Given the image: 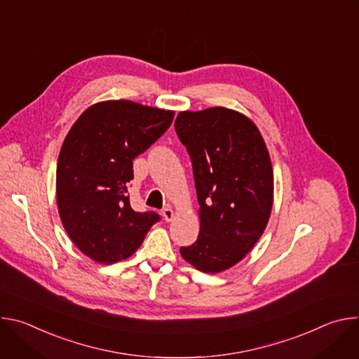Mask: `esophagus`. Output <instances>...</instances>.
<instances>
[{"label": "esophagus", "mask_w": 359, "mask_h": 359, "mask_svg": "<svg viewBox=\"0 0 359 359\" xmlns=\"http://www.w3.org/2000/svg\"><path fill=\"white\" fill-rule=\"evenodd\" d=\"M162 216L166 222H172L173 217H175V210L172 208H166V209L162 210Z\"/></svg>", "instance_id": "1"}]
</instances>
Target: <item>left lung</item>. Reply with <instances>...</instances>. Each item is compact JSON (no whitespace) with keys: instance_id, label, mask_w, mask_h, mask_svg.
<instances>
[{"instance_id":"1","label":"left lung","mask_w":359,"mask_h":359,"mask_svg":"<svg viewBox=\"0 0 359 359\" xmlns=\"http://www.w3.org/2000/svg\"><path fill=\"white\" fill-rule=\"evenodd\" d=\"M175 129L190 155L200 204L197 241L180 254L201 273H223L267 227L274 200L267 144L248 116L224 107L182 111Z\"/></svg>"}]
</instances>
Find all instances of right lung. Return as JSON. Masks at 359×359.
Segmentation results:
<instances>
[{"mask_svg":"<svg viewBox=\"0 0 359 359\" xmlns=\"http://www.w3.org/2000/svg\"><path fill=\"white\" fill-rule=\"evenodd\" d=\"M173 116L128 99L102 100L65 136L57 165L58 213L71 241L90 260H126L159 220L130 208L128 183L133 159L166 132Z\"/></svg>","mask_w":359,"mask_h":359,"instance_id":"1","label":"right lung"}]
</instances>
